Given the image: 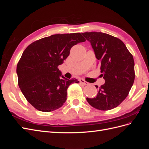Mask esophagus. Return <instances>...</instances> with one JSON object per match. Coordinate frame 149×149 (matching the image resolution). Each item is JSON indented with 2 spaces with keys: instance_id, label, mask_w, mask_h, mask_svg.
Masks as SVG:
<instances>
[{
  "instance_id": "esophagus-1",
  "label": "esophagus",
  "mask_w": 149,
  "mask_h": 149,
  "mask_svg": "<svg viewBox=\"0 0 149 149\" xmlns=\"http://www.w3.org/2000/svg\"><path fill=\"white\" fill-rule=\"evenodd\" d=\"M79 82L81 83H82V84H83L84 85H88V84H89V83H88V82H86V81H84L83 79H81V78H80L79 79Z\"/></svg>"
}]
</instances>
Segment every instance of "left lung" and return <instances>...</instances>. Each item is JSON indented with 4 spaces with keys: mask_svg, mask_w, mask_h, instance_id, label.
Wrapping results in <instances>:
<instances>
[{
    "mask_svg": "<svg viewBox=\"0 0 149 149\" xmlns=\"http://www.w3.org/2000/svg\"><path fill=\"white\" fill-rule=\"evenodd\" d=\"M82 35L91 43L101 66V75L105 80V83L99 88L96 97H87L86 100L99 110L114 109L127 96L134 84L133 56L125 44L113 36L97 31Z\"/></svg>",
    "mask_w": 149,
    "mask_h": 149,
    "instance_id": "1",
    "label": "left lung"
}]
</instances>
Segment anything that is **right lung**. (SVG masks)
Masks as SVG:
<instances>
[{
  "label": "right lung",
  "mask_w": 149,
  "mask_h": 149,
  "mask_svg": "<svg viewBox=\"0 0 149 149\" xmlns=\"http://www.w3.org/2000/svg\"><path fill=\"white\" fill-rule=\"evenodd\" d=\"M86 41L80 33L56 34L31 43L17 66L19 88L35 109L51 112L66 101L67 89L76 79H68L58 66L69 56L72 47Z\"/></svg>",
  "instance_id": "1"
}]
</instances>
